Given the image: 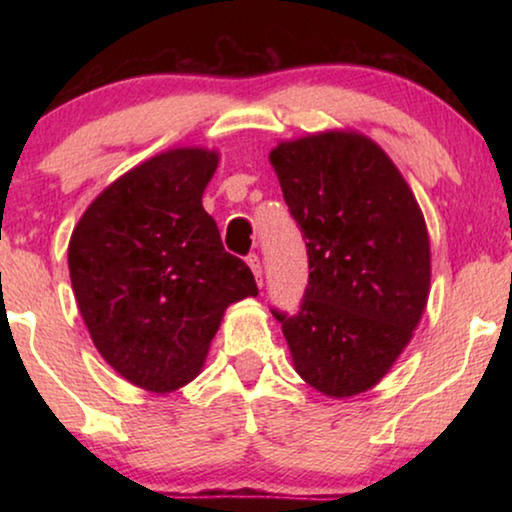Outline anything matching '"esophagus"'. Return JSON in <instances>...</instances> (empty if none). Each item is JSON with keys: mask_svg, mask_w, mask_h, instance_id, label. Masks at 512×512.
I'll use <instances>...</instances> for the list:
<instances>
[{"mask_svg": "<svg viewBox=\"0 0 512 512\" xmlns=\"http://www.w3.org/2000/svg\"><path fill=\"white\" fill-rule=\"evenodd\" d=\"M247 263H249L251 272H254L256 282L263 284V263H261V256H258V254H249V256H247Z\"/></svg>", "mask_w": 512, "mask_h": 512, "instance_id": "1", "label": "esophagus"}]
</instances>
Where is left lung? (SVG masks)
Wrapping results in <instances>:
<instances>
[{"label":"left lung","mask_w":512,"mask_h":512,"mask_svg":"<svg viewBox=\"0 0 512 512\" xmlns=\"http://www.w3.org/2000/svg\"><path fill=\"white\" fill-rule=\"evenodd\" d=\"M270 163L307 247L296 312L272 307L298 375L326 396L382 380L422 319L431 251L424 216L375 142L324 132L279 144Z\"/></svg>","instance_id":"8db88e82"}]
</instances>
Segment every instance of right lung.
Returning <instances> with one entry per match:
<instances>
[{"label":"right lung","instance_id":"right-lung-1","mask_svg":"<svg viewBox=\"0 0 512 512\" xmlns=\"http://www.w3.org/2000/svg\"><path fill=\"white\" fill-rule=\"evenodd\" d=\"M216 153L174 149L114 181L69 240V277L97 352L149 391L200 373L226 307L256 296L202 207Z\"/></svg>","mask_w":512,"mask_h":512}]
</instances>
